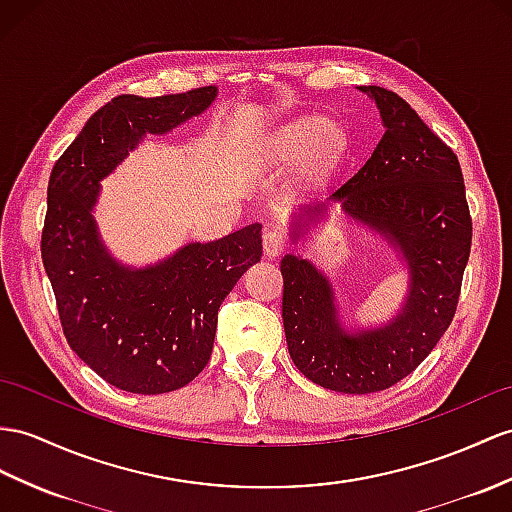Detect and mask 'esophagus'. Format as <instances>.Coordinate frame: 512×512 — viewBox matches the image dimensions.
Here are the masks:
<instances>
[{"mask_svg":"<svg viewBox=\"0 0 512 512\" xmlns=\"http://www.w3.org/2000/svg\"><path fill=\"white\" fill-rule=\"evenodd\" d=\"M263 247H265V254L269 258L280 256L286 249V236L278 228H267L263 232Z\"/></svg>","mask_w":512,"mask_h":512,"instance_id":"esophagus-1","label":"esophagus"}]
</instances>
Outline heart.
I'll list each match as a JSON object with an SVG mask.
<instances>
[{"instance_id": "heart-1", "label": "heart", "mask_w": 512, "mask_h": 512, "mask_svg": "<svg viewBox=\"0 0 512 512\" xmlns=\"http://www.w3.org/2000/svg\"><path fill=\"white\" fill-rule=\"evenodd\" d=\"M276 149L282 158L304 156L310 169L323 171L339 149V130L328 121L297 119L280 132Z\"/></svg>"}]
</instances>
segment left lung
Returning <instances> with one entry per match:
<instances>
[{
	"label": "left lung",
	"instance_id": "8db88e82",
	"mask_svg": "<svg viewBox=\"0 0 512 512\" xmlns=\"http://www.w3.org/2000/svg\"><path fill=\"white\" fill-rule=\"evenodd\" d=\"M363 91L376 99L386 132L365 167L330 199L402 249L410 269L402 313L384 328L345 332L323 273L293 254L280 263L282 321L295 367L323 389L354 395L389 389L434 350L456 315L471 252V215L452 147L397 93ZM321 213L323 206H306L295 236Z\"/></svg>",
	"mask_w": 512,
	"mask_h": 512
}]
</instances>
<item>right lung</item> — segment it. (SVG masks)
I'll return each mask as SVG.
<instances>
[{"label":"right lung","instance_id":"obj_1","mask_svg":"<svg viewBox=\"0 0 512 512\" xmlns=\"http://www.w3.org/2000/svg\"><path fill=\"white\" fill-rule=\"evenodd\" d=\"M215 86L119 95L86 121L47 184L41 256L69 347L121 391L158 395L189 384L213 354L217 313L263 256L260 223L215 243H191L156 267L128 269L99 241L91 208L106 178L145 134L204 112Z\"/></svg>","mask_w":512,"mask_h":512}]
</instances>
